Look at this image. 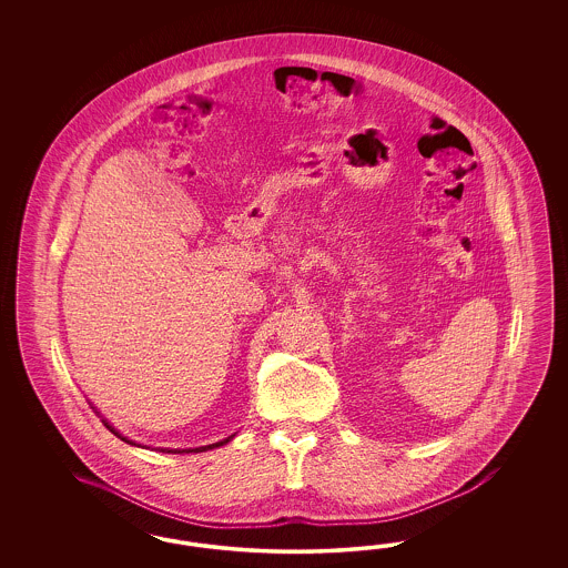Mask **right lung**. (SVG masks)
<instances>
[{
    "instance_id": "right-lung-1",
    "label": "right lung",
    "mask_w": 568,
    "mask_h": 568,
    "mask_svg": "<svg viewBox=\"0 0 568 568\" xmlns=\"http://www.w3.org/2000/svg\"><path fill=\"white\" fill-rule=\"evenodd\" d=\"M103 425L108 427V429L112 430L116 437H121L122 442H126V444H131V446H138L135 442H131V439H126V437H122L121 433L119 430L114 429L108 420H102ZM235 435H231V437H226V439H223V442H216V444H210V446H202V447H195V449H166V447H158L160 452H172V454H183V452H206V449H214V447H221L224 446V444H229L231 439H233Z\"/></svg>"
}]
</instances>
